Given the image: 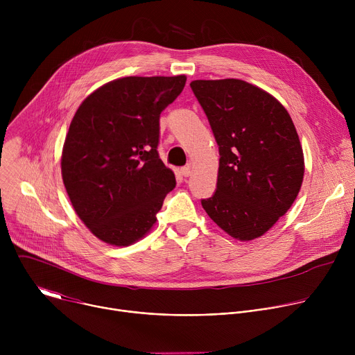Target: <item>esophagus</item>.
I'll return each mask as SVG.
<instances>
[{"mask_svg": "<svg viewBox=\"0 0 355 355\" xmlns=\"http://www.w3.org/2000/svg\"><path fill=\"white\" fill-rule=\"evenodd\" d=\"M180 173H181V175H182V177H188V175L191 174V166H185V167H182V168L180 170Z\"/></svg>", "mask_w": 355, "mask_h": 355, "instance_id": "34e87169", "label": "esophagus"}]
</instances>
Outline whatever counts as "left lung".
I'll use <instances>...</instances> for the list:
<instances>
[{
  "label": "left lung",
  "instance_id": "8db88e82",
  "mask_svg": "<svg viewBox=\"0 0 355 355\" xmlns=\"http://www.w3.org/2000/svg\"><path fill=\"white\" fill-rule=\"evenodd\" d=\"M191 88L219 146L216 191L202 208L229 236L248 241L268 232L296 199L303 150L285 107L237 78L195 80Z\"/></svg>",
  "mask_w": 355,
  "mask_h": 355
}]
</instances>
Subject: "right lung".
Segmentation results:
<instances>
[{
    "instance_id": "1",
    "label": "right lung",
    "mask_w": 355,
    "mask_h": 355,
    "mask_svg": "<svg viewBox=\"0 0 355 355\" xmlns=\"http://www.w3.org/2000/svg\"><path fill=\"white\" fill-rule=\"evenodd\" d=\"M185 76L123 77L78 107L62 153L71 205L89 232L129 245L156 223L174 173L159 157L160 114L181 94Z\"/></svg>"
}]
</instances>
